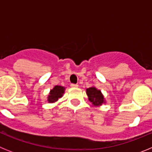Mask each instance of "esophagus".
I'll return each mask as SVG.
<instances>
[{"mask_svg":"<svg viewBox=\"0 0 152 152\" xmlns=\"http://www.w3.org/2000/svg\"><path fill=\"white\" fill-rule=\"evenodd\" d=\"M71 87H72V88H76L78 87V85H77V84H71Z\"/></svg>","mask_w":152,"mask_h":152,"instance_id":"1","label":"esophagus"}]
</instances>
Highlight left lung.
I'll return each instance as SVG.
<instances>
[{
    "label": "left lung",
    "mask_w": 152,
    "mask_h": 152,
    "mask_svg": "<svg viewBox=\"0 0 152 152\" xmlns=\"http://www.w3.org/2000/svg\"><path fill=\"white\" fill-rule=\"evenodd\" d=\"M86 94L88 96V100L92 103V106L94 107H100L106 103L105 98L102 94L101 91L98 90L94 86L87 88Z\"/></svg>",
    "instance_id": "left-lung-1"
}]
</instances>
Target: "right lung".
<instances>
[{
  "instance_id": "right-lung-1",
  "label": "right lung",
  "mask_w": 152,
  "mask_h": 152,
  "mask_svg": "<svg viewBox=\"0 0 152 152\" xmlns=\"http://www.w3.org/2000/svg\"><path fill=\"white\" fill-rule=\"evenodd\" d=\"M64 91H65L64 87L60 85H56L49 91V95L47 96V101L49 102V103H56L59 98L62 97Z\"/></svg>"
}]
</instances>
